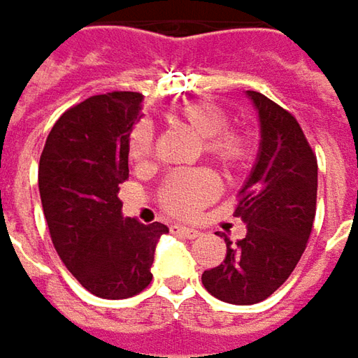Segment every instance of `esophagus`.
<instances>
[{"instance_id": "obj_1", "label": "esophagus", "mask_w": 358, "mask_h": 358, "mask_svg": "<svg viewBox=\"0 0 358 358\" xmlns=\"http://www.w3.org/2000/svg\"><path fill=\"white\" fill-rule=\"evenodd\" d=\"M172 234H178V236H184V238H188V240H196L198 236H200V231L194 228H186V226H172Z\"/></svg>"}]
</instances>
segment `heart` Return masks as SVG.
Instances as JSON below:
<instances>
[{
  "mask_svg": "<svg viewBox=\"0 0 358 358\" xmlns=\"http://www.w3.org/2000/svg\"><path fill=\"white\" fill-rule=\"evenodd\" d=\"M174 118L202 138L203 155L217 166L240 170L252 160L250 136L240 129H229L228 113L210 101H192L174 113ZM130 160L136 166H148L155 158V132L148 122H138L129 138ZM220 194V182L210 170L174 172L160 188V203L176 217H194L203 206Z\"/></svg>",
  "mask_w": 358,
  "mask_h": 358,
  "instance_id": "obj_1",
  "label": "heart"
}]
</instances>
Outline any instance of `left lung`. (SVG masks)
I'll return each instance as SVG.
<instances>
[{
    "label": "left lung",
    "mask_w": 358,
    "mask_h": 358,
    "mask_svg": "<svg viewBox=\"0 0 358 358\" xmlns=\"http://www.w3.org/2000/svg\"><path fill=\"white\" fill-rule=\"evenodd\" d=\"M248 96L262 132L236 208L248 234L236 243L226 238V259L202 273L203 287L231 305L264 301L285 283L307 248L317 206V156L297 118L265 94Z\"/></svg>",
    "instance_id": "8db88e82"
}]
</instances>
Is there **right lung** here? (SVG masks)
Masks as SVG:
<instances>
[{"label": "right lung", "mask_w": 358, "mask_h": 358, "mask_svg": "<svg viewBox=\"0 0 358 358\" xmlns=\"http://www.w3.org/2000/svg\"><path fill=\"white\" fill-rule=\"evenodd\" d=\"M142 94H94L53 124L39 160V194L51 241L80 285L127 299L152 281L156 243L168 228L122 216L118 186L129 178V138Z\"/></svg>", "instance_id": "add662e5"}]
</instances>
